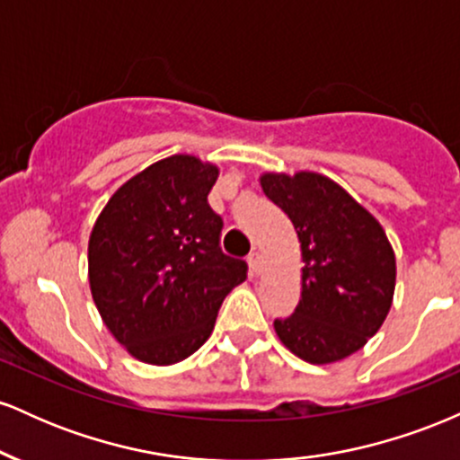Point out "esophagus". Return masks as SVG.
Returning <instances> with one entry per match:
<instances>
[{
  "instance_id": "34e87169",
  "label": "esophagus",
  "mask_w": 460,
  "mask_h": 460,
  "mask_svg": "<svg viewBox=\"0 0 460 460\" xmlns=\"http://www.w3.org/2000/svg\"><path fill=\"white\" fill-rule=\"evenodd\" d=\"M248 266H251V272L252 274H261V270H263V261H261V255L260 252H251V255H248Z\"/></svg>"
}]
</instances>
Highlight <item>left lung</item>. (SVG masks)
Here are the masks:
<instances>
[{
    "label": "left lung",
    "mask_w": 460,
    "mask_h": 460,
    "mask_svg": "<svg viewBox=\"0 0 460 460\" xmlns=\"http://www.w3.org/2000/svg\"><path fill=\"white\" fill-rule=\"evenodd\" d=\"M261 190L292 220L303 257V289L274 331L289 352L314 363L355 355L392 309L395 255L381 223L320 172H263Z\"/></svg>",
    "instance_id": "8db88e82"
}]
</instances>
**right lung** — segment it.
Listing matches in <instances>:
<instances>
[{
  "instance_id": "1",
  "label": "right lung",
  "mask_w": 460,
  "mask_h": 460,
  "mask_svg": "<svg viewBox=\"0 0 460 460\" xmlns=\"http://www.w3.org/2000/svg\"><path fill=\"white\" fill-rule=\"evenodd\" d=\"M218 166L171 155L125 181L88 240V281L102 320L131 357L183 361L212 335L246 261L220 251L223 218L208 194Z\"/></svg>"
}]
</instances>
